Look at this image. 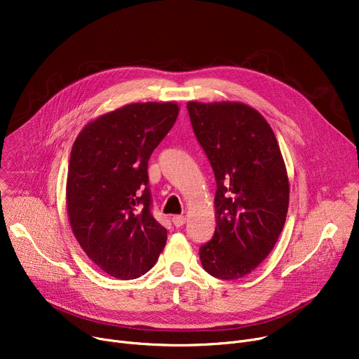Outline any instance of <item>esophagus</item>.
<instances>
[{"instance_id": "34e87169", "label": "esophagus", "mask_w": 359, "mask_h": 359, "mask_svg": "<svg viewBox=\"0 0 359 359\" xmlns=\"http://www.w3.org/2000/svg\"><path fill=\"white\" fill-rule=\"evenodd\" d=\"M172 221H173V224L176 225V227L179 229V227H182V225H184L186 217H184V215H175V217L172 218Z\"/></svg>"}]
</instances>
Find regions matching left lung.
<instances>
[{
    "instance_id": "1",
    "label": "left lung",
    "mask_w": 359,
    "mask_h": 359,
    "mask_svg": "<svg viewBox=\"0 0 359 359\" xmlns=\"http://www.w3.org/2000/svg\"><path fill=\"white\" fill-rule=\"evenodd\" d=\"M194 132L212 165L217 227L199 249L203 269L238 279L265 260L290 203L285 161L268 121L241 102H187Z\"/></svg>"
}]
</instances>
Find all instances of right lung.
I'll return each mask as SVG.
<instances>
[{
    "label": "right lung",
    "mask_w": 359,
    "mask_h": 359,
    "mask_svg": "<svg viewBox=\"0 0 359 359\" xmlns=\"http://www.w3.org/2000/svg\"><path fill=\"white\" fill-rule=\"evenodd\" d=\"M176 102L130 103L90 121L75 138L67 176L71 230L86 255L118 279L154 266L167 230L149 211V156L173 128Z\"/></svg>",
    "instance_id": "obj_1"
}]
</instances>
